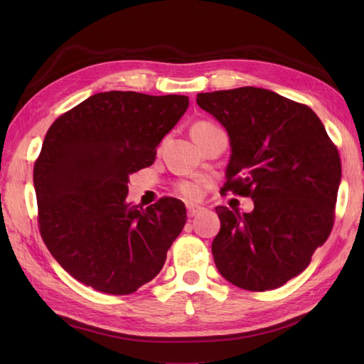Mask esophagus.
Segmentation results:
<instances>
[{"label":"esophagus","mask_w":364,"mask_h":364,"mask_svg":"<svg viewBox=\"0 0 364 364\" xmlns=\"http://www.w3.org/2000/svg\"><path fill=\"white\" fill-rule=\"evenodd\" d=\"M202 206H199V205H194V203H186V211H188V215L190 217H194V215H197L199 214L200 211H202Z\"/></svg>","instance_id":"1"}]
</instances>
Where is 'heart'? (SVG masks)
I'll use <instances>...</instances> for the list:
<instances>
[{"label": "heart", "instance_id": "1", "mask_svg": "<svg viewBox=\"0 0 364 364\" xmlns=\"http://www.w3.org/2000/svg\"><path fill=\"white\" fill-rule=\"evenodd\" d=\"M209 126H211V124H208V123H197V124H194L193 127H209ZM179 190H181V193H182L183 196L191 197V199H194V197L199 196V186L194 185V183H182V185L179 186Z\"/></svg>", "mask_w": 364, "mask_h": 364}]
</instances>
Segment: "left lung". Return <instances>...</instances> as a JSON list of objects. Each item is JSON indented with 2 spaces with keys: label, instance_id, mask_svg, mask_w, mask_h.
Listing matches in <instances>:
<instances>
[{
  "label": "left lung",
  "instance_id": "1",
  "mask_svg": "<svg viewBox=\"0 0 364 364\" xmlns=\"http://www.w3.org/2000/svg\"><path fill=\"white\" fill-rule=\"evenodd\" d=\"M196 102L228 132L222 191L253 200L252 213L215 208V266L240 289H278L308 267L331 232L338 151L310 107L273 91L243 86L200 92Z\"/></svg>",
  "mask_w": 364,
  "mask_h": 364
}]
</instances>
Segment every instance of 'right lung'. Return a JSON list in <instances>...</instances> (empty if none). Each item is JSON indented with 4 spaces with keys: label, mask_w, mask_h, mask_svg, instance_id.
<instances>
[{
    "label": "right lung",
    "mask_w": 364,
    "mask_h": 364,
    "mask_svg": "<svg viewBox=\"0 0 364 364\" xmlns=\"http://www.w3.org/2000/svg\"><path fill=\"white\" fill-rule=\"evenodd\" d=\"M186 95L94 94L48 129L35 164L39 229L73 278L130 294L161 272L186 222L183 202H126L129 176L155 162L156 147L188 107Z\"/></svg>",
    "instance_id": "1"
}]
</instances>
